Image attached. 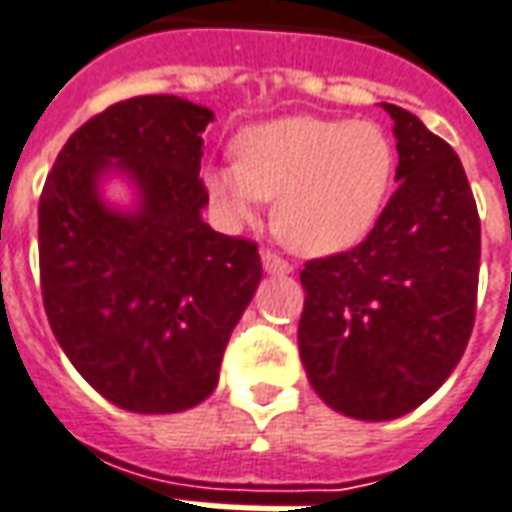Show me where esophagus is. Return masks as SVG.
<instances>
[{"mask_svg": "<svg viewBox=\"0 0 512 512\" xmlns=\"http://www.w3.org/2000/svg\"><path fill=\"white\" fill-rule=\"evenodd\" d=\"M262 264H264V270L273 275L292 273V264L286 262L284 256H278L275 250H262Z\"/></svg>", "mask_w": 512, "mask_h": 512, "instance_id": "esophagus-1", "label": "esophagus"}]
</instances>
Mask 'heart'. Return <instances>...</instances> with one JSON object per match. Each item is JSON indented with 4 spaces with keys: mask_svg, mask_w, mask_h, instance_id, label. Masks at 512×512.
Listing matches in <instances>:
<instances>
[{
    "mask_svg": "<svg viewBox=\"0 0 512 512\" xmlns=\"http://www.w3.org/2000/svg\"><path fill=\"white\" fill-rule=\"evenodd\" d=\"M391 176L394 148L378 123L295 115L245 129L234 165L209 170L206 181L234 220L275 198V234L303 256H328L372 231Z\"/></svg>",
    "mask_w": 512,
    "mask_h": 512,
    "instance_id": "obj_1",
    "label": "heart"
}]
</instances>
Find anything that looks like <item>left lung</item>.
<instances>
[{
	"label": "left lung",
	"instance_id": "left-lung-1",
	"mask_svg": "<svg viewBox=\"0 0 512 512\" xmlns=\"http://www.w3.org/2000/svg\"><path fill=\"white\" fill-rule=\"evenodd\" d=\"M400 151L397 190L355 248L300 270L297 347L333 411L383 422L422 405L469 344L480 215L458 154L416 115L383 104Z\"/></svg>",
	"mask_w": 512,
	"mask_h": 512
}]
</instances>
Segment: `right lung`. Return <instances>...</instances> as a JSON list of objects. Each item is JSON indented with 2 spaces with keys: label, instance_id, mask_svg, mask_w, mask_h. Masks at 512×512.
<instances>
[{
  "label": "right lung",
  "instance_id": "add662e5",
  "mask_svg": "<svg viewBox=\"0 0 512 512\" xmlns=\"http://www.w3.org/2000/svg\"><path fill=\"white\" fill-rule=\"evenodd\" d=\"M212 118L179 96L118 101L68 137L43 184L46 317L76 372L123 411L204 402L262 281L256 242L201 220V132ZM110 167L141 190L129 216L100 204L98 179Z\"/></svg>",
  "mask_w": 512,
  "mask_h": 512
}]
</instances>
